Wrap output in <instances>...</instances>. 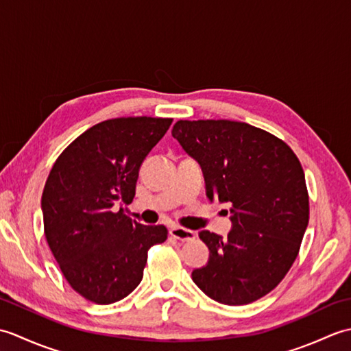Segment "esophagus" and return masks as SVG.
Instances as JSON below:
<instances>
[{
	"instance_id": "1",
	"label": "esophagus",
	"mask_w": 351,
	"mask_h": 351,
	"mask_svg": "<svg viewBox=\"0 0 351 351\" xmlns=\"http://www.w3.org/2000/svg\"><path fill=\"white\" fill-rule=\"evenodd\" d=\"M170 235L176 238V240L180 241H193L196 238V234L193 232L190 229H184L180 226H173L170 229Z\"/></svg>"
}]
</instances>
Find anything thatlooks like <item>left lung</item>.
Instances as JSON below:
<instances>
[{
  "mask_svg": "<svg viewBox=\"0 0 351 351\" xmlns=\"http://www.w3.org/2000/svg\"><path fill=\"white\" fill-rule=\"evenodd\" d=\"M171 136L202 167L208 199L232 214L228 237L199 232L210 259L193 270V282L229 306L261 299L285 278L309 221L299 158L285 141L244 122L178 121Z\"/></svg>",
  "mask_w": 351,
  "mask_h": 351,
  "instance_id": "1",
  "label": "left lung"
}]
</instances>
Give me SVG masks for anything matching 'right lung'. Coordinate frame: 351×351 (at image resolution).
<instances>
[{
	"mask_svg": "<svg viewBox=\"0 0 351 351\" xmlns=\"http://www.w3.org/2000/svg\"><path fill=\"white\" fill-rule=\"evenodd\" d=\"M173 119L117 117L96 123L64 149L42 195L49 249L69 285L98 304L122 300L143 278L147 250L166 226H145L117 205L136 196L138 170Z\"/></svg>",
	"mask_w": 351,
	"mask_h": 351,
	"instance_id": "add662e5",
	"label": "right lung"
}]
</instances>
